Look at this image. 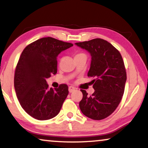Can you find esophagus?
<instances>
[{
	"instance_id": "obj_1",
	"label": "esophagus",
	"mask_w": 148,
	"mask_h": 148,
	"mask_svg": "<svg viewBox=\"0 0 148 148\" xmlns=\"http://www.w3.org/2000/svg\"><path fill=\"white\" fill-rule=\"evenodd\" d=\"M75 90H76V89L73 86H69V91L70 93H72V92H75Z\"/></svg>"
}]
</instances>
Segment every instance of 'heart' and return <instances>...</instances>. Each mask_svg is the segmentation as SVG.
I'll return each instance as SVG.
<instances>
[{
    "label": "heart",
    "mask_w": 148,
    "mask_h": 148,
    "mask_svg": "<svg viewBox=\"0 0 148 148\" xmlns=\"http://www.w3.org/2000/svg\"><path fill=\"white\" fill-rule=\"evenodd\" d=\"M81 56H86V54H84V52H76L75 54V58H78L81 57Z\"/></svg>",
    "instance_id": "heart-1"
}]
</instances>
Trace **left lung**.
<instances>
[{
  "label": "left lung",
  "mask_w": 148,
  "mask_h": 148,
  "mask_svg": "<svg viewBox=\"0 0 148 148\" xmlns=\"http://www.w3.org/2000/svg\"><path fill=\"white\" fill-rule=\"evenodd\" d=\"M92 56L88 76L92 80L94 92L88 96L82 90L79 108L83 114L94 120H102L116 110L124 94L127 73L122 56L112 44L101 38L75 43Z\"/></svg>",
  "instance_id": "8db88e82"
}]
</instances>
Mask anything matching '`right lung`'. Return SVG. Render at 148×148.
Listing matches in <instances>:
<instances>
[{
  "instance_id": "obj_1",
  "label": "right lung",
  "mask_w": 148,
  "mask_h": 148,
  "mask_svg": "<svg viewBox=\"0 0 148 148\" xmlns=\"http://www.w3.org/2000/svg\"><path fill=\"white\" fill-rule=\"evenodd\" d=\"M73 44L51 37L29 44L22 52L15 68L14 86L23 110L33 118L48 120L59 113L69 94L60 84L49 89L46 79L57 72V56Z\"/></svg>"
}]
</instances>
